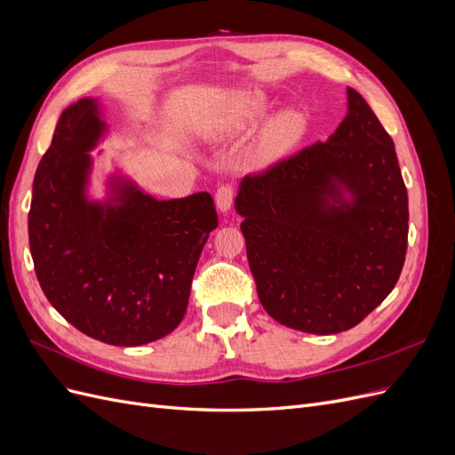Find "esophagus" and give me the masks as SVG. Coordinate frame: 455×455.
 Listing matches in <instances>:
<instances>
[{
    "label": "esophagus",
    "mask_w": 455,
    "mask_h": 455,
    "mask_svg": "<svg viewBox=\"0 0 455 455\" xmlns=\"http://www.w3.org/2000/svg\"><path fill=\"white\" fill-rule=\"evenodd\" d=\"M233 196H235V189H233L231 184L220 186L216 191V206L220 212H228L233 204Z\"/></svg>",
    "instance_id": "1"
}]
</instances>
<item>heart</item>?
Masks as SVG:
<instances>
[{
  "mask_svg": "<svg viewBox=\"0 0 455 455\" xmlns=\"http://www.w3.org/2000/svg\"><path fill=\"white\" fill-rule=\"evenodd\" d=\"M271 109L269 99L261 91H251L237 96L231 108L220 117L218 132L231 134L239 132L256 125L258 121L264 119ZM307 121L296 109H286L275 116L269 125L261 134V156L266 159H277L284 156L288 149L294 148L301 136L306 134Z\"/></svg>",
  "mask_w": 455,
  "mask_h": 455,
  "instance_id": "b5f03b06",
  "label": "heart"
}]
</instances>
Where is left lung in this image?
I'll use <instances>...</instances> for the list:
<instances>
[{
	"label": "left lung",
	"mask_w": 455,
	"mask_h": 455,
	"mask_svg": "<svg viewBox=\"0 0 455 455\" xmlns=\"http://www.w3.org/2000/svg\"><path fill=\"white\" fill-rule=\"evenodd\" d=\"M235 211L261 306L288 328L349 330L401 277L406 186L391 136L355 89L326 142L243 178Z\"/></svg>",
	"instance_id": "obj_1"
}]
</instances>
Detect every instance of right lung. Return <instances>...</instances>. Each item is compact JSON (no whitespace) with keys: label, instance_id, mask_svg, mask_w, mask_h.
Wrapping results in <instances>:
<instances>
[{"label":"right lung","instance_id":"1","mask_svg":"<svg viewBox=\"0 0 455 455\" xmlns=\"http://www.w3.org/2000/svg\"><path fill=\"white\" fill-rule=\"evenodd\" d=\"M106 131L96 99L68 106L41 157L28 214L41 291L79 332L119 347L171 334L218 226L211 194L157 201L123 176L89 201V151Z\"/></svg>","mask_w":455,"mask_h":455}]
</instances>
